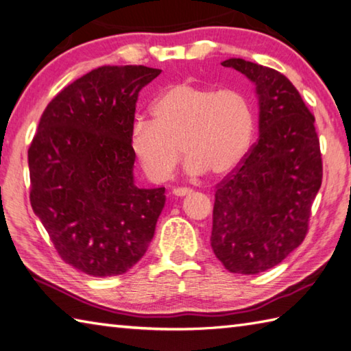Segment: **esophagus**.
I'll return each instance as SVG.
<instances>
[{"mask_svg": "<svg viewBox=\"0 0 351 351\" xmlns=\"http://www.w3.org/2000/svg\"><path fill=\"white\" fill-rule=\"evenodd\" d=\"M191 189H188V188H174L173 189V195H176V197H184V195H188V194H191Z\"/></svg>", "mask_w": 351, "mask_h": 351, "instance_id": "esophagus-1", "label": "esophagus"}]
</instances>
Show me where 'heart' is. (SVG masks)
I'll return each mask as SVG.
<instances>
[{
  "label": "heart",
  "mask_w": 351,
  "mask_h": 351,
  "mask_svg": "<svg viewBox=\"0 0 351 351\" xmlns=\"http://www.w3.org/2000/svg\"><path fill=\"white\" fill-rule=\"evenodd\" d=\"M152 119H136L128 144L152 182L168 180L188 156L186 171L213 177L232 173L245 159L254 136V110L238 89L188 82L169 86L152 104Z\"/></svg>",
  "instance_id": "heart-1"
}]
</instances>
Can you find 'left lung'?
<instances>
[{"mask_svg": "<svg viewBox=\"0 0 351 351\" xmlns=\"http://www.w3.org/2000/svg\"><path fill=\"white\" fill-rule=\"evenodd\" d=\"M256 84L259 139L217 184L210 245L236 274L278 265L302 244L323 182L315 118L288 78L273 68L228 59Z\"/></svg>", "mask_w": 351, "mask_h": 351, "instance_id": "8db88e82", "label": "left lung"}]
</instances>
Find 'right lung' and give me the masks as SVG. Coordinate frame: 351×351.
<instances>
[{
	"mask_svg": "<svg viewBox=\"0 0 351 351\" xmlns=\"http://www.w3.org/2000/svg\"><path fill=\"white\" fill-rule=\"evenodd\" d=\"M162 73L99 66L60 90L28 148L30 203L71 267L94 277L141 261L165 206V188L134 184L128 144L141 89Z\"/></svg>",
	"mask_w": 351,
	"mask_h": 351,
	"instance_id": "add662e5",
	"label": "right lung"
}]
</instances>
